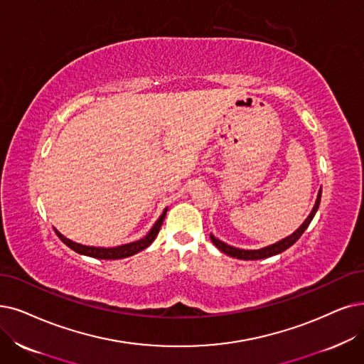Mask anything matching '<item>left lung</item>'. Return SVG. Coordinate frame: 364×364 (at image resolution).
<instances>
[{"label": "left lung", "mask_w": 364, "mask_h": 364, "mask_svg": "<svg viewBox=\"0 0 364 364\" xmlns=\"http://www.w3.org/2000/svg\"><path fill=\"white\" fill-rule=\"evenodd\" d=\"M319 201H321V190L318 191L316 201H315L312 212L309 213V216L306 218V220H304V223L293 232V235H289V236L284 237L282 240H278L276 243L264 246V248H259V250H240V248H236V246H230V245L224 243L223 240L216 239L213 235H210V240L221 252H224V254H227V255H230L232 258H239V259H261V258H269L272 255L281 254L285 250H288L289 246L294 245L300 239V236L303 235L304 230L309 227L311 221L314 220V216H315V213H316V210L319 208Z\"/></svg>", "instance_id": "left-lung-1"}]
</instances>
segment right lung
Instances as JSON below:
<instances>
[{
    "instance_id": "1",
    "label": "right lung",
    "mask_w": 364,
    "mask_h": 364,
    "mask_svg": "<svg viewBox=\"0 0 364 364\" xmlns=\"http://www.w3.org/2000/svg\"><path fill=\"white\" fill-rule=\"evenodd\" d=\"M167 209L166 208L161 213V216L158 218L156 223L154 224V227L148 231V235L136 240V242H129V243H125V245H119V246H113V248H103V246H90V245H82V243H77V242H73L70 239H67L65 236H63L60 231H58L56 228L55 232L58 235V237H60L70 250H73L77 254H82V255H88V257H92V258H100V259H121V258H127V257H132L143 250H146L148 246L155 240L156 235L159 228H161L163 225V221L164 218L167 215Z\"/></svg>"
}]
</instances>
